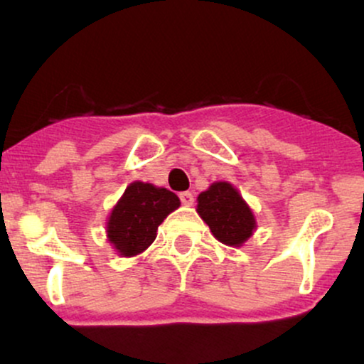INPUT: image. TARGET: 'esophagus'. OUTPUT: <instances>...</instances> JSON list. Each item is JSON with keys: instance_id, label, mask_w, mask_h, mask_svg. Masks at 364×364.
<instances>
[{"instance_id": "esophagus-1", "label": "esophagus", "mask_w": 364, "mask_h": 364, "mask_svg": "<svg viewBox=\"0 0 364 364\" xmlns=\"http://www.w3.org/2000/svg\"><path fill=\"white\" fill-rule=\"evenodd\" d=\"M179 200H181L183 205L190 207V205H193L195 196H193V193H191V191H183V193H179Z\"/></svg>"}]
</instances>
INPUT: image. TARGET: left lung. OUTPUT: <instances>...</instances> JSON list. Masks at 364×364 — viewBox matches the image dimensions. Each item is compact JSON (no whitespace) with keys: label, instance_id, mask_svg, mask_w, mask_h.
Here are the masks:
<instances>
[{"label":"left lung","instance_id":"left-lung-1","mask_svg":"<svg viewBox=\"0 0 364 364\" xmlns=\"http://www.w3.org/2000/svg\"><path fill=\"white\" fill-rule=\"evenodd\" d=\"M196 212L224 245L241 246L255 229L253 212L229 183H214L207 191H202Z\"/></svg>","mask_w":364,"mask_h":364}]
</instances>
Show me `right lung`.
<instances>
[{
	"mask_svg": "<svg viewBox=\"0 0 364 364\" xmlns=\"http://www.w3.org/2000/svg\"><path fill=\"white\" fill-rule=\"evenodd\" d=\"M179 207V198L166 188L150 183H132L116 203L107 223V237L123 257L147 250L157 236V228Z\"/></svg>",
	"mask_w": 364,
	"mask_h": 364,
	"instance_id": "obj_1",
	"label": "right lung"
}]
</instances>
